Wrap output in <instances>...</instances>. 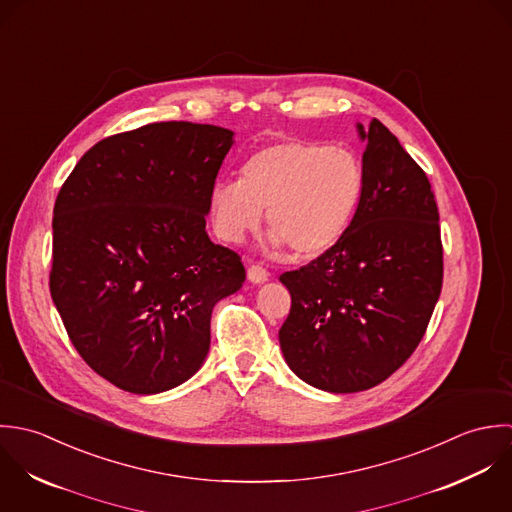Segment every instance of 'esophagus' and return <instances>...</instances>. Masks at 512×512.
Listing matches in <instances>:
<instances>
[{
    "instance_id": "obj_1",
    "label": "esophagus",
    "mask_w": 512,
    "mask_h": 512,
    "mask_svg": "<svg viewBox=\"0 0 512 512\" xmlns=\"http://www.w3.org/2000/svg\"><path fill=\"white\" fill-rule=\"evenodd\" d=\"M247 279H249L251 283H255V285H261V283H265V281L269 279V273H267V269L261 267L259 263H253V265H249V269H247Z\"/></svg>"
}]
</instances>
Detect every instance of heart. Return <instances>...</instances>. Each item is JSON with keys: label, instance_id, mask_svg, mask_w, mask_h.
<instances>
[{"label": "heart", "instance_id": "heart-1", "mask_svg": "<svg viewBox=\"0 0 512 512\" xmlns=\"http://www.w3.org/2000/svg\"><path fill=\"white\" fill-rule=\"evenodd\" d=\"M366 194V168L348 148L285 138L255 150L241 180L211 188L217 233L239 243L267 209L273 247H291L299 259L332 249L354 221Z\"/></svg>", "mask_w": 512, "mask_h": 512}]
</instances>
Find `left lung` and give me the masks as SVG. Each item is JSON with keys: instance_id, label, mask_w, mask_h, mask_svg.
<instances>
[{"instance_id": "8db88e82", "label": "left lung", "mask_w": 512, "mask_h": 512, "mask_svg": "<svg viewBox=\"0 0 512 512\" xmlns=\"http://www.w3.org/2000/svg\"><path fill=\"white\" fill-rule=\"evenodd\" d=\"M366 194L342 239L279 279L291 310L279 330L291 370L352 394L390 378L421 342L443 285L439 211L425 172L378 120L364 130Z\"/></svg>"}]
</instances>
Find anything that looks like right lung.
Listing matches in <instances>:
<instances>
[{"mask_svg":"<svg viewBox=\"0 0 512 512\" xmlns=\"http://www.w3.org/2000/svg\"><path fill=\"white\" fill-rule=\"evenodd\" d=\"M231 144L221 126L154 122L97 142L61 186L51 297L81 358L124 392L192 378L211 310L245 281L241 257L205 233Z\"/></svg>","mask_w":512,"mask_h":512,"instance_id":"add662e5","label":"right lung"}]
</instances>
